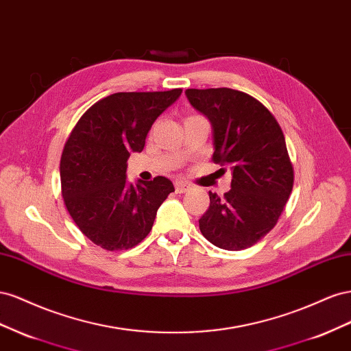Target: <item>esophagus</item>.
<instances>
[{"label":"esophagus","instance_id":"obj_1","mask_svg":"<svg viewBox=\"0 0 351 351\" xmlns=\"http://www.w3.org/2000/svg\"><path fill=\"white\" fill-rule=\"evenodd\" d=\"M189 188H191V185L184 182V181H176V182H175V189H176V193H179V194L186 193Z\"/></svg>","mask_w":351,"mask_h":351}]
</instances>
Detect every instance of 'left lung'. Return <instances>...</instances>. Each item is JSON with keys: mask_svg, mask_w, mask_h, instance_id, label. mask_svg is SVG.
Listing matches in <instances>:
<instances>
[{"mask_svg": "<svg viewBox=\"0 0 351 351\" xmlns=\"http://www.w3.org/2000/svg\"><path fill=\"white\" fill-rule=\"evenodd\" d=\"M188 101L212 123L216 165L232 170L231 189L208 191L210 206L198 220L213 245L239 252L258 243L284 212L294 170L281 126L256 98L231 88L186 89Z\"/></svg>", "mask_w": 351, "mask_h": 351, "instance_id": "left-lung-1", "label": "left lung"}]
</instances>
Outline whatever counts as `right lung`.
<instances>
[{"mask_svg":"<svg viewBox=\"0 0 351 351\" xmlns=\"http://www.w3.org/2000/svg\"><path fill=\"white\" fill-rule=\"evenodd\" d=\"M162 93H116L79 119L60 160L62 195L82 234L108 252L128 250L149 234L158 207L175 191L165 176L126 181L128 158L141 153L156 119L181 97Z\"/></svg>","mask_w":351,"mask_h":351,"instance_id":"right-lung-1","label":"right lung"}]
</instances>
